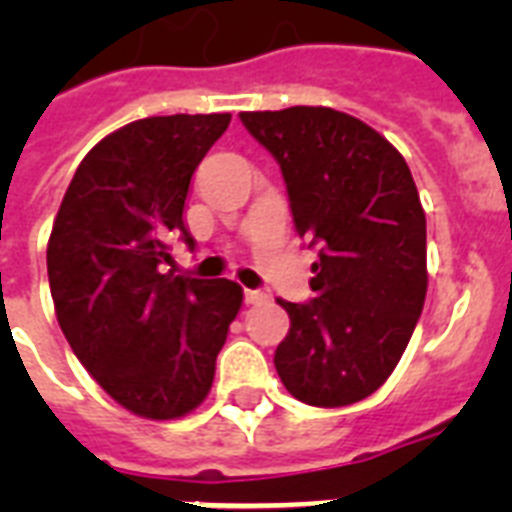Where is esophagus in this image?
I'll return each instance as SVG.
<instances>
[{
  "label": "esophagus",
  "instance_id": "1",
  "mask_svg": "<svg viewBox=\"0 0 512 512\" xmlns=\"http://www.w3.org/2000/svg\"><path fill=\"white\" fill-rule=\"evenodd\" d=\"M268 300V295H265L263 289H244V303L247 305H260Z\"/></svg>",
  "mask_w": 512,
  "mask_h": 512
}]
</instances>
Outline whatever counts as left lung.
<instances>
[{"label":"left lung","mask_w":512,"mask_h":512,"mask_svg":"<svg viewBox=\"0 0 512 512\" xmlns=\"http://www.w3.org/2000/svg\"><path fill=\"white\" fill-rule=\"evenodd\" d=\"M239 119L276 159L297 236L319 252L311 300H279L289 332L276 372L303 404H356L396 369L425 303V212L412 172L380 132L335 108Z\"/></svg>","instance_id":"obj_1"}]
</instances>
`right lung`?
I'll return each mask as SVG.
<instances>
[{"mask_svg":"<svg viewBox=\"0 0 512 512\" xmlns=\"http://www.w3.org/2000/svg\"><path fill=\"white\" fill-rule=\"evenodd\" d=\"M231 114L151 116L84 156L52 225L47 276L68 345L124 409L175 420L207 398L241 308L228 279L175 276L193 249L183 207L193 170Z\"/></svg>","mask_w":512,"mask_h":512,"instance_id":"right-lung-1","label":"right lung"}]
</instances>
